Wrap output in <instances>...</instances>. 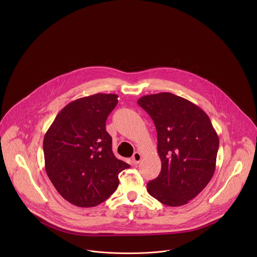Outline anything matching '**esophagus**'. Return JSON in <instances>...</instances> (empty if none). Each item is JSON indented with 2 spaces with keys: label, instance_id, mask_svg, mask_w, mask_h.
Returning <instances> with one entry per match:
<instances>
[{
  "label": "esophagus",
  "instance_id": "esophagus-1",
  "mask_svg": "<svg viewBox=\"0 0 257 257\" xmlns=\"http://www.w3.org/2000/svg\"><path fill=\"white\" fill-rule=\"evenodd\" d=\"M132 161L134 163L135 165L139 164L141 161H142V155L139 153V152H135L133 157H132Z\"/></svg>",
  "mask_w": 257,
  "mask_h": 257
}]
</instances>
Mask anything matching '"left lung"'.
Returning <instances> with one entry per match:
<instances>
[{"label":"left lung","mask_w":257,"mask_h":257,"mask_svg":"<svg viewBox=\"0 0 257 257\" xmlns=\"http://www.w3.org/2000/svg\"><path fill=\"white\" fill-rule=\"evenodd\" d=\"M138 104L155 124L162 162L158 177L147 183V192L168 206L187 204L213 177L218 134L204 110L171 92L143 96Z\"/></svg>","instance_id":"obj_1"}]
</instances>
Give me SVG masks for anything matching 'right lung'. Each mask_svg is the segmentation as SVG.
<instances>
[{
  "mask_svg": "<svg viewBox=\"0 0 257 257\" xmlns=\"http://www.w3.org/2000/svg\"><path fill=\"white\" fill-rule=\"evenodd\" d=\"M117 97L97 93L72 101L44 136L46 173L59 194L78 207L105 201L117 189L119 172L130 167L114 156L106 131Z\"/></svg>",
  "mask_w": 257,
  "mask_h": 257,
  "instance_id": "add662e5",
  "label": "right lung"
}]
</instances>
